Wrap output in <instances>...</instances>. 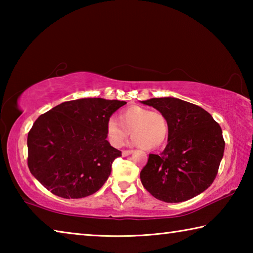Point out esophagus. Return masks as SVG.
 Segmentation results:
<instances>
[{
	"instance_id": "1",
	"label": "esophagus",
	"mask_w": 253,
	"mask_h": 253,
	"mask_svg": "<svg viewBox=\"0 0 253 253\" xmlns=\"http://www.w3.org/2000/svg\"><path fill=\"white\" fill-rule=\"evenodd\" d=\"M131 153H132L131 149H125V151L122 152V155L123 156H128V155H130Z\"/></svg>"
}]
</instances>
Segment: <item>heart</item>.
<instances>
[{"mask_svg": "<svg viewBox=\"0 0 253 253\" xmlns=\"http://www.w3.org/2000/svg\"><path fill=\"white\" fill-rule=\"evenodd\" d=\"M117 118L107 121L106 134L114 147L121 148L126 144L131 131L132 143L146 151L161 147L168 139L169 122L165 114L145 107L131 106L123 110Z\"/></svg>", "mask_w": 253, "mask_h": 253, "instance_id": "heart-1", "label": "heart"}]
</instances>
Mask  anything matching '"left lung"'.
<instances>
[{
    "label": "left lung",
    "mask_w": 253,
    "mask_h": 253,
    "mask_svg": "<svg viewBox=\"0 0 253 253\" xmlns=\"http://www.w3.org/2000/svg\"><path fill=\"white\" fill-rule=\"evenodd\" d=\"M169 122V143L160 155L149 154L140 172L143 186L157 200L184 202L204 192L216 177L224 153L219 124L207 110L177 98L143 101Z\"/></svg>",
    "instance_id": "1"
}]
</instances>
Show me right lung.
Here are the masks:
<instances>
[{"label": "right lung", "instance_id": "1", "mask_svg": "<svg viewBox=\"0 0 253 253\" xmlns=\"http://www.w3.org/2000/svg\"><path fill=\"white\" fill-rule=\"evenodd\" d=\"M125 101L84 98L42 114L28 134V166L51 193L63 199L89 196L104 185L115 158L106 125Z\"/></svg>", "mask_w": 253, "mask_h": 253}]
</instances>
